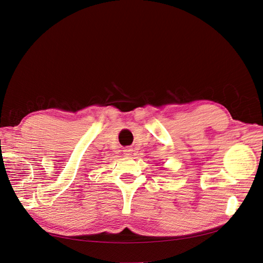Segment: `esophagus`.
Here are the masks:
<instances>
[{"instance_id":"esophagus-1","label":"esophagus","mask_w":263,"mask_h":263,"mask_svg":"<svg viewBox=\"0 0 263 263\" xmlns=\"http://www.w3.org/2000/svg\"><path fill=\"white\" fill-rule=\"evenodd\" d=\"M126 155H130V149H128V151H126Z\"/></svg>"}]
</instances>
